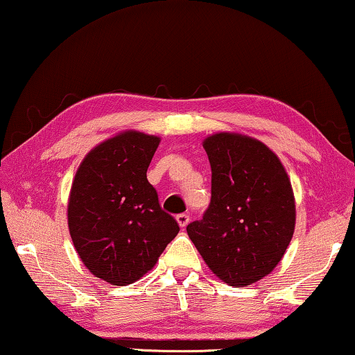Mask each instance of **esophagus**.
Segmentation results:
<instances>
[{
	"label": "esophagus",
	"instance_id": "34e87169",
	"mask_svg": "<svg viewBox=\"0 0 355 355\" xmlns=\"http://www.w3.org/2000/svg\"><path fill=\"white\" fill-rule=\"evenodd\" d=\"M177 223H178V226L182 227V229H184L188 226V223H189V216L188 215H184V213H182V215H177Z\"/></svg>",
	"mask_w": 355,
	"mask_h": 355
}]
</instances>
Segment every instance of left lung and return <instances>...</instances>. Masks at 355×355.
Instances as JSON below:
<instances>
[{
    "label": "left lung",
    "instance_id": "1",
    "mask_svg": "<svg viewBox=\"0 0 355 355\" xmlns=\"http://www.w3.org/2000/svg\"><path fill=\"white\" fill-rule=\"evenodd\" d=\"M211 166V202L187 227L208 268L245 288L273 272L295 229L291 178L275 151L240 132L204 139Z\"/></svg>",
    "mask_w": 355,
    "mask_h": 355
}]
</instances>
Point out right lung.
Listing matches in <instances>:
<instances>
[{"instance_id":"add662e5","label":"right lung","mask_w":355,"mask_h":355,"mask_svg":"<svg viewBox=\"0 0 355 355\" xmlns=\"http://www.w3.org/2000/svg\"><path fill=\"white\" fill-rule=\"evenodd\" d=\"M159 142L136 129L118 132L88 151L72 180V243L88 272L114 286L147 275L180 230L147 180Z\"/></svg>"}]
</instances>
